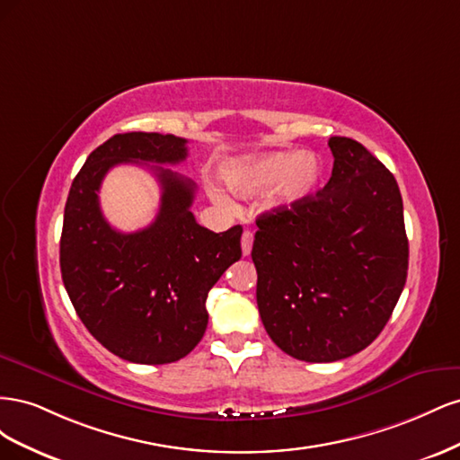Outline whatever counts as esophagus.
I'll return each mask as SVG.
<instances>
[{
  "label": "esophagus",
  "instance_id": "34e87169",
  "mask_svg": "<svg viewBox=\"0 0 460 460\" xmlns=\"http://www.w3.org/2000/svg\"><path fill=\"white\" fill-rule=\"evenodd\" d=\"M252 247H253V232L245 230L242 234V252H243V255L252 253Z\"/></svg>",
  "mask_w": 460,
  "mask_h": 460
}]
</instances>
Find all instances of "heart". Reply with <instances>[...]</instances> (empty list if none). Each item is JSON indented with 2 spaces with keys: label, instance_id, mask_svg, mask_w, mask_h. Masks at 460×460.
Wrapping results in <instances>:
<instances>
[{
  "label": "heart",
  "instance_id": "1",
  "mask_svg": "<svg viewBox=\"0 0 460 460\" xmlns=\"http://www.w3.org/2000/svg\"><path fill=\"white\" fill-rule=\"evenodd\" d=\"M226 178L232 190L243 196L278 186V203L294 207L318 190L324 169L316 157L307 155L303 149H284L235 164Z\"/></svg>",
  "mask_w": 460,
  "mask_h": 460
}]
</instances>
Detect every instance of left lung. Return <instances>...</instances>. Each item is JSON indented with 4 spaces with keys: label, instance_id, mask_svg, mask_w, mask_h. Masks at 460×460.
I'll list each match as a JSON object with an SVG mask.
<instances>
[{
    "label": "left lung",
    "instance_id": "left-lung-1",
    "mask_svg": "<svg viewBox=\"0 0 460 460\" xmlns=\"http://www.w3.org/2000/svg\"><path fill=\"white\" fill-rule=\"evenodd\" d=\"M328 184L257 218L252 259L264 330L307 363L368 347L407 282L409 240L394 174L351 137L332 136Z\"/></svg>",
    "mask_w": 460,
    "mask_h": 460
}]
</instances>
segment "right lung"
<instances>
[{"instance_id": "obj_1", "label": "right lung", "mask_w": 460, "mask_h": 460, "mask_svg": "<svg viewBox=\"0 0 460 460\" xmlns=\"http://www.w3.org/2000/svg\"><path fill=\"white\" fill-rule=\"evenodd\" d=\"M188 140L172 134H115L93 149L68 191L61 234V276L73 307L105 349L137 365L186 357L207 328L208 291L242 257V226L215 234L190 211L191 180L151 166L161 184L155 220L124 234L105 220V174L122 163L178 164Z\"/></svg>"}]
</instances>
